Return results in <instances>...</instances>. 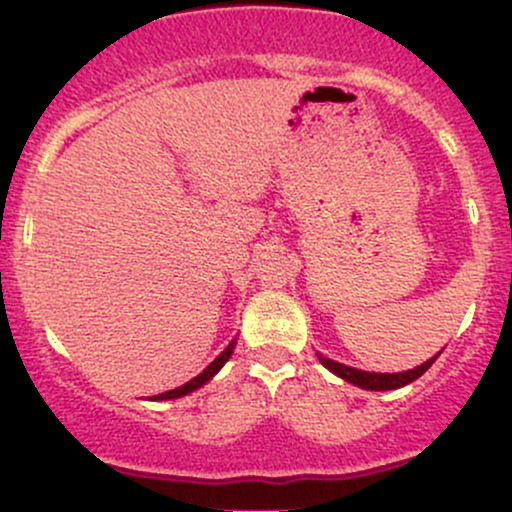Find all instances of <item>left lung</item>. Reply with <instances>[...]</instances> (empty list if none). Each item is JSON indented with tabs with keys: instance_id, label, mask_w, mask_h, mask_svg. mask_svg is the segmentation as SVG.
Returning a JSON list of instances; mask_svg holds the SVG:
<instances>
[{
	"instance_id": "8db88e82",
	"label": "left lung",
	"mask_w": 512,
	"mask_h": 512,
	"mask_svg": "<svg viewBox=\"0 0 512 512\" xmlns=\"http://www.w3.org/2000/svg\"><path fill=\"white\" fill-rule=\"evenodd\" d=\"M317 358H320L322 366L330 368L334 375L344 378L346 383H354L358 387H363V390H397V387H404V385L414 383L416 378H421V375H424L426 370L433 366V361H436L438 356L428 358L426 363H421V366H416L414 370H404V373H366V370L344 366V363L330 361V358H325L320 354H317Z\"/></svg>"
}]
</instances>
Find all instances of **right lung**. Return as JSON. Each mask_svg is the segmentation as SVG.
<instances>
[{
	"instance_id": "obj_1",
	"label": "right lung",
	"mask_w": 512,
	"mask_h": 512,
	"mask_svg": "<svg viewBox=\"0 0 512 512\" xmlns=\"http://www.w3.org/2000/svg\"><path fill=\"white\" fill-rule=\"evenodd\" d=\"M233 346H236V339H233L231 344L226 346V351H221V356H216L214 361L209 363L207 368L202 370V373L197 375V378H192L190 383H185V385H180V387H175V390H168V392H163V395H156L154 399H175V397H182V395H187V392H192V390H197V387H202L204 383H207V380H211L214 378L216 373H219V368L223 366V363L228 361V358H231V354H233Z\"/></svg>"
}]
</instances>
